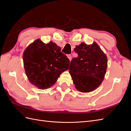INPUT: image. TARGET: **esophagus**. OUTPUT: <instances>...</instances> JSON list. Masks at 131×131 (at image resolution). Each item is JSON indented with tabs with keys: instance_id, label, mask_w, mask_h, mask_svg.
Listing matches in <instances>:
<instances>
[{
	"instance_id": "obj_1",
	"label": "esophagus",
	"mask_w": 131,
	"mask_h": 131,
	"mask_svg": "<svg viewBox=\"0 0 131 131\" xmlns=\"http://www.w3.org/2000/svg\"><path fill=\"white\" fill-rule=\"evenodd\" d=\"M67 56H68V59L70 60H71V59H72V57H71V55H67Z\"/></svg>"
}]
</instances>
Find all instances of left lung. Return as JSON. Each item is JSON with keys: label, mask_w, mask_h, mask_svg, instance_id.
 <instances>
[{"label": "left lung", "mask_w": 131, "mask_h": 131, "mask_svg": "<svg viewBox=\"0 0 131 131\" xmlns=\"http://www.w3.org/2000/svg\"><path fill=\"white\" fill-rule=\"evenodd\" d=\"M74 51L78 56L72 59L69 73L79 91H93L101 84L107 68V56L97 43L88 45L81 42Z\"/></svg>", "instance_id": "left-lung-1"}]
</instances>
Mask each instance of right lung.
<instances>
[{
    "label": "right lung",
    "mask_w": 131,
    "mask_h": 131,
    "mask_svg": "<svg viewBox=\"0 0 131 131\" xmlns=\"http://www.w3.org/2000/svg\"><path fill=\"white\" fill-rule=\"evenodd\" d=\"M61 49L55 42L45 43L39 39L25 49L23 63L26 75L31 84L41 90L49 89L62 72L69 70L70 61Z\"/></svg>",
    "instance_id": "1"
}]
</instances>
